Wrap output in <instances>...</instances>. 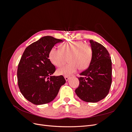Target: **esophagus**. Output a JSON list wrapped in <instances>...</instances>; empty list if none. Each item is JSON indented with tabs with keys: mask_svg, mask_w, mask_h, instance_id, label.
<instances>
[{
	"mask_svg": "<svg viewBox=\"0 0 132 132\" xmlns=\"http://www.w3.org/2000/svg\"><path fill=\"white\" fill-rule=\"evenodd\" d=\"M64 78H65V80L67 81H68L69 80V79H70V78L69 77H67V76H65V77H64Z\"/></svg>",
	"mask_w": 132,
	"mask_h": 132,
	"instance_id": "esophagus-1",
	"label": "esophagus"
}]
</instances>
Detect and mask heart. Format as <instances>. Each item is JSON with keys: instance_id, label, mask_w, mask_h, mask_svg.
Returning <instances> with one entry per match:
<instances>
[{"instance_id": "heart-1", "label": "heart", "mask_w": 132, "mask_h": 132, "mask_svg": "<svg viewBox=\"0 0 132 132\" xmlns=\"http://www.w3.org/2000/svg\"><path fill=\"white\" fill-rule=\"evenodd\" d=\"M93 55V49L90 44L81 41H70L60 46V49L52 48L49 53V58L58 67L62 66L68 58L70 62L57 70L59 75L69 76L79 69L85 70L90 65Z\"/></svg>"}]
</instances>
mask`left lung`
<instances>
[{
	"mask_svg": "<svg viewBox=\"0 0 132 132\" xmlns=\"http://www.w3.org/2000/svg\"><path fill=\"white\" fill-rule=\"evenodd\" d=\"M93 55L89 68L78 78L75 93L82 101L97 102L109 93L112 82V61L109 52L101 44L90 40Z\"/></svg>",
	"mask_w": 132,
	"mask_h": 132,
	"instance_id": "1",
	"label": "left lung"
}]
</instances>
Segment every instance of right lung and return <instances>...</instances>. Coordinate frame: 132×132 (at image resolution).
Returning <instances> with one entry per match:
<instances>
[{
	"label": "right lung",
	"instance_id": "1",
	"mask_svg": "<svg viewBox=\"0 0 132 132\" xmlns=\"http://www.w3.org/2000/svg\"><path fill=\"white\" fill-rule=\"evenodd\" d=\"M62 39L44 36L25 49L19 63L18 86L28 101L35 105L52 101L66 81L63 75L52 76L55 71L50 61L49 53Z\"/></svg>",
	"mask_w": 132,
	"mask_h": 132
}]
</instances>
